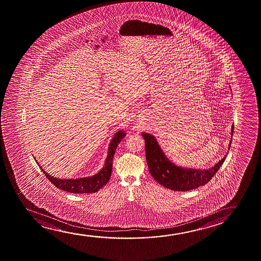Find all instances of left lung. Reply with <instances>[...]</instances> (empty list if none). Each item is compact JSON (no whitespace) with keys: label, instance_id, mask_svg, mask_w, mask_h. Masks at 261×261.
Listing matches in <instances>:
<instances>
[{"label":"left lung","instance_id":"1","mask_svg":"<svg viewBox=\"0 0 261 261\" xmlns=\"http://www.w3.org/2000/svg\"><path fill=\"white\" fill-rule=\"evenodd\" d=\"M233 126L231 127V135ZM146 146V159L148 169L155 181L172 191H189L207 184L223 165L227 154L208 169H192L175 165L164 154L153 135L142 133ZM231 140L229 143L231 147Z\"/></svg>","mask_w":261,"mask_h":261}]
</instances>
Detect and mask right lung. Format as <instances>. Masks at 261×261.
I'll list each match as a JSON object with an SVG mask.
<instances>
[{"label": "right lung", "instance_id": "right-lung-1", "mask_svg": "<svg viewBox=\"0 0 261 261\" xmlns=\"http://www.w3.org/2000/svg\"><path fill=\"white\" fill-rule=\"evenodd\" d=\"M126 136V133L123 130H119L114 134L113 139L111 140L109 147H108V154L107 159L105 162V165L103 168L100 170L98 173L92 175V176L83 177V178H76V179H59L56 177L51 176L49 173H46L42 166H40L39 163L36 160L37 165H39L42 172L44 175L47 177L48 180L51 181V184L55 185V187L61 189L63 191L70 192V193H95L99 191L101 188H103L108 182L112 174L113 169V158L116 150L118 144L121 142V140Z\"/></svg>", "mask_w": 261, "mask_h": 261}]
</instances>
